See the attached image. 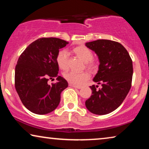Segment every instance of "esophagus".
Segmentation results:
<instances>
[{
  "label": "esophagus",
  "mask_w": 149,
  "mask_h": 149,
  "mask_svg": "<svg viewBox=\"0 0 149 149\" xmlns=\"http://www.w3.org/2000/svg\"><path fill=\"white\" fill-rule=\"evenodd\" d=\"M70 86L72 87H74V88H77V89H81V86H78V85H72V84H70Z\"/></svg>",
  "instance_id": "obj_1"
}]
</instances>
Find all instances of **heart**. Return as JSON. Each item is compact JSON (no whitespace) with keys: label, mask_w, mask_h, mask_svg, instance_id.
Instances as JSON below:
<instances>
[{"label":"heart","mask_w":149,"mask_h":149,"mask_svg":"<svg viewBox=\"0 0 149 149\" xmlns=\"http://www.w3.org/2000/svg\"><path fill=\"white\" fill-rule=\"evenodd\" d=\"M73 52L77 57L81 58L85 63V66L91 71H94L97 68L95 61L93 60V54L91 51L84 45L77 46L73 49ZM56 62L59 68L66 70L68 68V53L66 50L59 51L56 56ZM64 77L70 84L74 85H81L89 79L87 72H75L68 71L64 73Z\"/></svg>","instance_id":"obj_1"}]
</instances>
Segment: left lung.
Returning a JSON list of instances; mask_svg holds the SVG:
<instances>
[{"instance_id": "left-lung-1", "label": "left lung", "mask_w": 149, "mask_h": 149, "mask_svg": "<svg viewBox=\"0 0 149 149\" xmlns=\"http://www.w3.org/2000/svg\"><path fill=\"white\" fill-rule=\"evenodd\" d=\"M98 57V71L93 81L98 85L90 86L91 95L85 101L89 111L107 115L121 104L132 86L133 64L127 51L121 43L100 39L85 43Z\"/></svg>"}]
</instances>
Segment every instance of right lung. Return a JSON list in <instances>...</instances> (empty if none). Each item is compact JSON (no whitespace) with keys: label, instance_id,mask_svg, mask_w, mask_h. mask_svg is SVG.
<instances>
[{"label":"right lung","instance_id":"add662e5","mask_svg":"<svg viewBox=\"0 0 149 149\" xmlns=\"http://www.w3.org/2000/svg\"><path fill=\"white\" fill-rule=\"evenodd\" d=\"M68 44L58 38H40L29 45L19 56L15 70V87L26 109L37 115L54 111L60 102L62 91L68 87L58 75L56 56ZM56 77V84L49 85Z\"/></svg>","mask_w":149,"mask_h":149}]
</instances>
